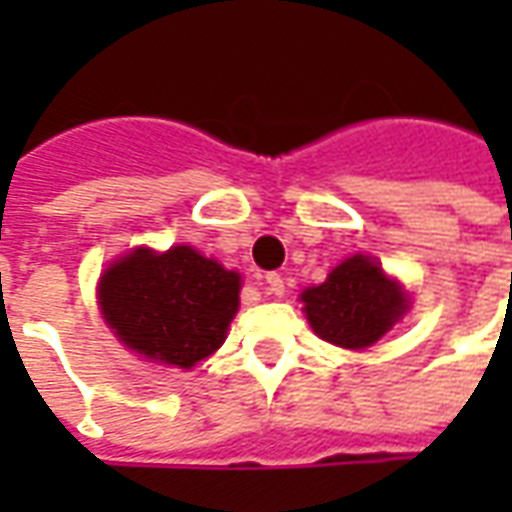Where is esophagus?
I'll return each instance as SVG.
<instances>
[{
	"label": "esophagus",
	"instance_id": "obj_1",
	"mask_svg": "<svg viewBox=\"0 0 512 512\" xmlns=\"http://www.w3.org/2000/svg\"><path fill=\"white\" fill-rule=\"evenodd\" d=\"M266 290L271 293V296H285V279H282V274H266Z\"/></svg>",
	"mask_w": 512,
	"mask_h": 512
}]
</instances>
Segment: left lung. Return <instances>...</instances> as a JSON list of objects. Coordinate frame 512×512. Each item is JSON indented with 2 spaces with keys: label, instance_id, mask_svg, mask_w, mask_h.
Segmentation results:
<instances>
[{
  "label": "left lung",
  "instance_id": "8db88e82",
  "mask_svg": "<svg viewBox=\"0 0 512 512\" xmlns=\"http://www.w3.org/2000/svg\"><path fill=\"white\" fill-rule=\"evenodd\" d=\"M301 301L312 332L351 351L378 343L408 310L403 285L367 255L343 260L323 285L304 290Z\"/></svg>",
  "mask_w": 512,
  "mask_h": 512
}]
</instances>
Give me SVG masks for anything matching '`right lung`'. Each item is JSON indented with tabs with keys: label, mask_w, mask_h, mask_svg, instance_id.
Returning a JSON list of instances; mask_svg holds the SVG:
<instances>
[{
	"label": "right lung",
	"mask_w": 512,
	"mask_h": 512,
	"mask_svg": "<svg viewBox=\"0 0 512 512\" xmlns=\"http://www.w3.org/2000/svg\"><path fill=\"white\" fill-rule=\"evenodd\" d=\"M241 274L191 246H139L106 268L98 304L117 340L161 365L189 370L211 356L238 312Z\"/></svg>",
	"instance_id": "1"
}]
</instances>
